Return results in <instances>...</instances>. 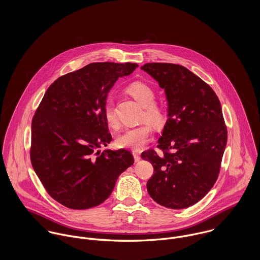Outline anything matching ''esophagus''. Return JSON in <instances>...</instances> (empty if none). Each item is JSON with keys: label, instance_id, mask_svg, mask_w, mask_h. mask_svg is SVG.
Here are the masks:
<instances>
[{"label": "esophagus", "instance_id": "esophagus-1", "mask_svg": "<svg viewBox=\"0 0 260 260\" xmlns=\"http://www.w3.org/2000/svg\"><path fill=\"white\" fill-rule=\"evenodd\" d=\"M133 156H134V160H135L136 162H138V161L141 159L140 154H139L138 151H133Z\"/></svg>", "mask_w": 260, "mask_h": 260}]
</instances>
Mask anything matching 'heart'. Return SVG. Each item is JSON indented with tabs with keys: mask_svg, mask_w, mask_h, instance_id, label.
I'll list each match as a JSON object with an SVG mask.
<instances>
[{
	"mask_svg": "<svg viewBox=\"0 0 260 260\" xmlns=\"http://www.w3.org/2000/svg\"><path fill=\"white\" fill-rule=\"evenodd\" d=\"M127 93L133 97L141 106L143 112L141 119L147 121L154 127H161L166 122V113L162 106L155 103V92L148 84L136 81L126 88ZM104 117L109 127L117 128L118 120L110 104L104 109ZM148 123H142L135 127L127 128L116 139V144L120 148L140 150L143 148L150 139L151 128Z\"/></svg>",
	"mask_w": 260,
	"mask_h": 260,
	"instance_id": "heart-1",
	"label": "heart"
}]
</instances>
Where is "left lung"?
<instances>
[{
    "label": "left lung",
    "instance_id": "8db88e82",
    "mask_svg": "<svg viewBox=\"0 0 260 260\" xmlns=\"http://www.w3.org/2000/svg\"><path fill=\"white\" fill-rule=\"evenodd\" d=\"M141 69L165 90L168 119L157 147L142 159L153 165L149 195L172 209L201 200L216 182L227 143L220 101L212 88L187 68L170 63H147Z\"/></svg>",
    "mask_w": 260,
    "mask_h": 260
}]
</instances>
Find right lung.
Masks as SVG:
<instances>
[{
    "instance_id": "obj_1",
    "label": "right lung",
    "mask_w": 260,
    "mask_h": 260,
    "mask_svg": "<svg viewBox=\"0 0 260 260\" xmlns=\"http://www.w3.org/2000/svg\"><path fill=\"white\" fill-rule=\"evenodd\" d=\"M135 63H92L61 76L46 91L32 120V166L49 195L71 209L100 205L133 165L130 151L104 150L112 140L104 117L107 95Z\"/></svg>"
}]
</instances>
